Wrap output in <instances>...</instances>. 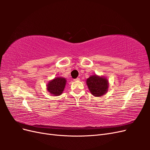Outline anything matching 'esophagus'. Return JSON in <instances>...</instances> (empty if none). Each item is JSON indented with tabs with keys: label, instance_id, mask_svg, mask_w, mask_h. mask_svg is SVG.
Instances as JSON below:
<instances>
[{
	"label": "esophagus",
	"instance_id": "esophagus-1",
	"mask_svg": "<svg viewBox=\"0 0 150 150\" xmlns=\"http://www.w3.org/2000/svg\"><path fill=\"white\" fill-rule=\"evenodd\" d=\"M74 81H80V78H77L74 79Z\"/></svg>",
	"mask_w": 150,
	"mask_h": 150
}]
</instances>
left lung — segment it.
Here are the masks:
<instances>
[{
  "instance_id": "obj_1",
  "label": "left lung",
  "mask_w": 150,
  "mask_h": 150,
  "mask_svg": "<svg viewBox=\"0 0 150 150\" xmlns=\"http://www.w3.org/2000/svg\"><path fill=\"white\" fill-rule=\"evenodd\" d=\"M86 83L91 93L94 96H102L108 91V81L103 77L96 75L90 76L86 80Z\"/></svg>"
}]
</instances>
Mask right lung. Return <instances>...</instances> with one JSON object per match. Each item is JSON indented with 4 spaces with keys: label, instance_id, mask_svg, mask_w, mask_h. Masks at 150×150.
I'll return each mask as SVG.
<instances>
[{
    "label": "right lung",
    "instance_id": "obj_1",
    "mask_svg": "<svg viewBox=\"0 0 150 150\" xmlns=\"http://www.w3.org/2000/svg\"><path fill=\"white\" fill-rule=\"evenodd\" d=\"M66 83V79L63 78H56L50 81L47 84L48 91L54 96H59L64 91Z\"/></svg>",
    "mask_w": 150,
    "mask_h": 150
}]
</instances>
